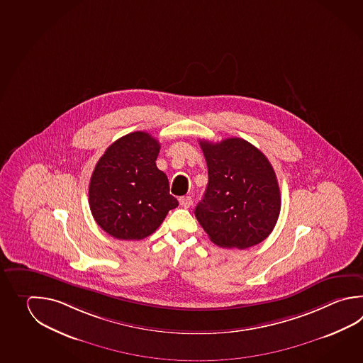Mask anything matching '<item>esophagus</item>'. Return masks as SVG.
Segmentation results:
<instances>
[{
	"instance_id": "obj_1",
	"label": "esophagus",
	"mask_w": 363,
	"mask_h": 363,
	"mask_svg": "<svg viewBox=\"0 0 363 363\" xmlns=\"http://www.w3.org/2000/svg\"><path fill=\"white\" fill-rule=\"evenodd\" d=\"M191 203H193L191 196H182V198H179V204H181L184 208L190 207V206H191Z\"/></svg>"
}]
</instances>
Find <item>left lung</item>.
I'll list each match as a JSON object with an SVG mask.
<instances>
[{"label":"left lung","mask_w":363,"mask_h":363,"mask_svg":"<svg viewBox=\"0 0 363 363\" xmlns=\"http://www.w3.org/2000/svg\"><path fill=\"white\" fill-rule=\"evenodd\" d=\"M208 186L195 216L209 239L222 248L245 250L273 231L281 191L273 167L259 148L242 138L200 141Z\"/></svg>","instance_id":"left-lung-1"}]
</instances>
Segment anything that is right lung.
Returning a JSON list of instances; mask_svg holds the SVG:
<instances>
[{
	"label": "right lung",
	"instance_id": "add662e5",
	"mask_svg": "<svg viewBox=\"0 0 363 363\" xmlns=\"http://www.w3.org/2000/svg\"><path fill=\"white\" fill-rule=\"evenodd\" d=\"M159 151L151 134L133 132L113 142L98 160L90 178V211L111 237L141 240L177 207L167 174L156 167Z\"/></svg>",
	"mask_w": 363,
	"mask_h": 363
}]
</instances>
